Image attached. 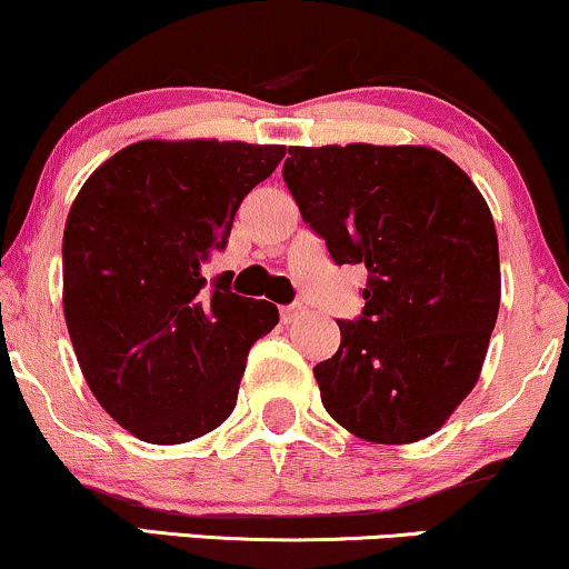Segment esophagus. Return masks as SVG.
<instances>
[{"mask_svg":"<svg viewBox=\"0 0 569 569\" xmlns=\"http://www.w3.org/2000/svg\"><path fill=\"white\" fill-rule=\"evenodd\" d=\"M306 313L308 311H306V306H302V302H290V306H282V321L284 323L300 321Z\"/></svg>","mask_w":569,"mask_h":569,"instance_id":"esophagus-1","label":"esophagus"}]
</instances>
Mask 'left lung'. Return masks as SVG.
<instances>
[{
	"mask_svg": "<svg viewBox=\"0 0 569 569\" xmlns=\"http://www.w3.org/2000/svg\"><path fill=\"white\" fill-rule=\"evenodd\" d=\"M282 177L331 261L363 263V311L313 368L321 402L376 445L429 437L481 373L499 313V242L470 177L426 146L290 149Z\"/></svg>",
	"mask_w": 569,
	"mask_h": 569,
	"instance_id": "1",
	"label": "left lung"
}]
</instances>
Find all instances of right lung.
<instances>
[{
	"mask_svg": "<svg viewBox=\"0 0 569 569\" xmlns=\"http://www.w3.org/2000/svg\"><path fill=\"white\" fill-rule=\"evenodd\" d=\"M284 146L140 140L88 177L62 238L64 321L101 408L151 445L198 439L230 416L267 300L206 284L242 198Z\"/></svg>",
	"mask_w": 569,
	"mask_h": 569,
	"instance_id": "obj_1",
	"label": "right lung"
}]
</instances>
